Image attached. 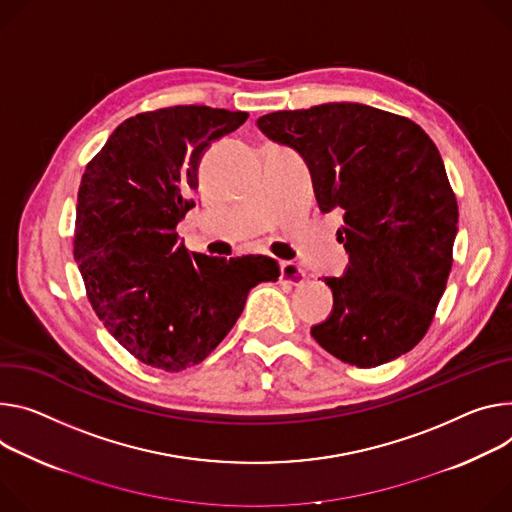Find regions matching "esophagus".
<instances>
[{
  "label": "esophagus",
  "instance_id": "obj_1",
  "mask_svg": "<svg viewBox=\"0 0 512 512\" xmlns=\"http://www.w3.org/2000/svg\"><path fill=\"white\" fill-rule=\"evenodd\" d=\"M280 280L290 286H300L306 280L304 269L294 261H282L280 263Z\"/></svg>",
  "mask_w": 512,
  "mask_h": 512
}]
</instances>
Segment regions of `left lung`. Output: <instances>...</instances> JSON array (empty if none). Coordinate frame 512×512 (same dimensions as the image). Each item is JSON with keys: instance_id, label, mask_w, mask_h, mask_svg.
Here are the masks:
<instances>
[{"instance_id": "8db88e82", "label": "left lung", "mask_w": 512, "mask_h": 512, "mask_svg": "<svg viewBox=\"0 0 512 512\" xmlns=\"http://www.w3.org/2000/svg\"><path fill=\"white\" fill-rule=\"evenodd\" d=\"M259 130L298 151L322 212L341 210L349 253L331 316L312 327L337 359L376 367L429 331L453 265L457 200L429 134L412 120L353 102L271 112Z\"/></svg>"}]
</instances>
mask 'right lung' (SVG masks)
Masks as SVG:
<instances>
[{
  "label": "right lung",
  "instance_id": "obj_1",
  "mask_svg": "<svg viewBox=\"0 0 512 512\" xmlns=\"http://www.w3.org/2000/svg\"><path fill=\"white\" fill-rule=\"evenodd\" d=\"M247 118L208 106L136 114L85 167L73 257L91 308L145 365H198L235 327L251 288L280 277L265 255L208 257L177 243L204 151Z\"/></svg>",
  "mask_w": 512,
  "mask_h": 512
}]
</instances>
